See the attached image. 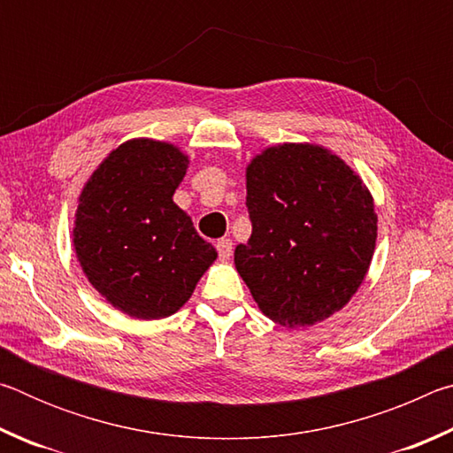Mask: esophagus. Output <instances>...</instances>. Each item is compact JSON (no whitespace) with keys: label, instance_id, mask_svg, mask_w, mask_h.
<instances>
[{"label":"esophagus","instance_id":"esophagus-1","mask_svg":"<svg viewBox=\"0 0 453 453\" xmlns=\"http://www.w3.org/2000/svg\"><path fill=\"white\" fill-rule=\"evenodd\" d=\"M216 248H218L219 259H224V262H227V259L234 254V243H232V240H227V237H221V240H218Z\"/></svg>","mask_w":453,"mask_h":453}]
</instances>
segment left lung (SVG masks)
I'll return each mask as SVG.
<instances>
[{"mask_svg":"<svg viewBox=\"0 0 453 453\" xmlns=\"http://www.w3.org/2000/svg\"><path fill=\"white\" fill-rule=\"evenodd\" d=\"M251 219L235 270L267 318L286 327L324 321L370 270L378 213L362 178L316 143L265 148L245 167Z\"/></svg>","mask_w":453,"mask_h":453,"instance_id":"left-lung-1","label":"left lung"}]
</instances>
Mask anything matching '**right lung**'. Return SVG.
Listing matches in <instances>:
<instances>
[{
    "mask_svg": "<svg viewBox=\"0 0 453 453\" xmlns=\"http://www.w3.org/2000/svg\"><path fill=\"white\" fill-rule=\"evenodd\" d=\"M188 165L178 145L137 137L113 150L80 194L75 256L91 286L129 318L172 316L218 257L173 203Z\"/></svg>",
    "mask_w": 453,
    "mask_h": 453,
    "instance_id": "add662e5",
    "label": "right lung"
}]
</instances>
